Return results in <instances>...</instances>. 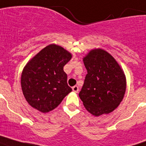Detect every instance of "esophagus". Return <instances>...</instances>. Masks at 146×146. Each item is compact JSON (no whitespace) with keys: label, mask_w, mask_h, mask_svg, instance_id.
Returning a JSON list of instances; mask_svg holds the SVG:
<instances>
[{"label":"esophagus","mask_w":146,"mask_h":146,"mask_svg":"<svg viewBox=\"0 0 146 146\" xmlns=\"http://www.w3.org/2000/svg\"><path fill=\"white\" fill-rule=\"evenodd\" d=\"M72 89H73V91L74 92H79V87H78L77 86H74L72 88Z\"/></svg>","instance_id":"1"}]
</instances>
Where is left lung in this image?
Returning <instances> with one entry per match:
<instances>
[{
    "instance_id": "obj_1",
    "label": "left lung",
    "mask_w": 146,
    "mask_h": 146,
    "mask_svg": "<svg viewBox=\"0 0 146 146\" xmlns=\"http://www.w3.org/2000/svg\"><path fill=\"white\" fill-rule=\"evenodd\" d=\"M83 63L88 73L79 94L83 105L96 117L111 113L124 97V72L112 55L101 48L90 50Z\"/></svg>"
}]
</instances>
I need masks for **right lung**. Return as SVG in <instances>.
Masks as SVG:
<instances>
[{"instance_id":"obj_1","label":"right lung","mask_w":146,"mask_h":146,"mask_svg":"<svg viewBox=\"0 0 146 146\" xmlns=\"http://www.w3.org/2000/svg\"><path fill=\"white\" fill-rule=\"evenodd\" d=\"M72 54L63 47L49 44L29 60L21 75L23 96L31 106L42 113L56 108L72 89L64 66Z\"/></svg>"}]
</instances>
